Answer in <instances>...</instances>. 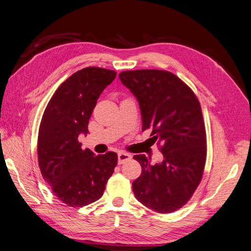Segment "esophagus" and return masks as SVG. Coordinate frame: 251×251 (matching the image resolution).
Instances as JSON below:
<instances>
[{
    "label": "esophagus",
    "mask_w": 251,
    "mask_h": 251,
    "mask_svg": "<svg viewBox=\"0 0 251 251\" xmlns=\"http://www.w3.org/2000/svg\"><path fill=\"white\" fill-rule=\"evenodd\" d=\"M131 159V155L126 153V152H119V154H117V160H119V164H123L124 162L128 161Z\"/></svg>",
    "instance_id": "obj_1"
}]
</instances>
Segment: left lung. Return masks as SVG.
Listing matches in <instances>:
<instances>
[{
	"label": "left lung",
	"mask_w": 251,
	"mask_h": 251,
	"mask_svg": "<svg viewBox=\"0 0 251 251\" xmlns=\"http://www.w3.org/2000/svg\"><path fill=\"white\" fill-rule=\"evenodd\" d=\"M119 77L139 103L142 131L152 130L163 154L154 165L145 154L134 155L142 169L132 183L135 197L155 212H174L187 203L202 178L207 138L200 103L170 72L126 71Z\"/></svg>",
	"instance_id": "1"
}]
</instances>
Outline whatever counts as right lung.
Listing matches in <instances>:
<instances>
[{"label":"right lung","mask_w":251,"mask_h":251,"mask_svg":"<svg viewBox=\"0 0 251 251\" xmlns=\"http://www.w3.org/2000/svg\"><path fill=\"white\" fill-rule=\"evenodd\" d=\"M116 72L86 67L57 88L44 110L39 127L38 160L43 179L58 200L70 207H83L100 199L117 164L109 151L96 155L82 150L80 134L102 91L115 79Z\"/></svg>","instance_id":"right-lung-1"}]
</instances>
